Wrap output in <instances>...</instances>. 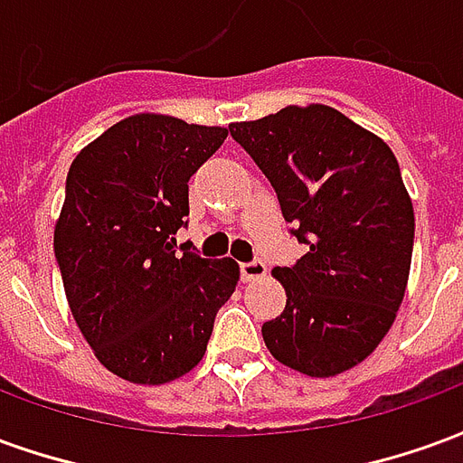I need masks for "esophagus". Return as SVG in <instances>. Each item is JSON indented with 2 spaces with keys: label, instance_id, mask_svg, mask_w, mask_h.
I'll return each mask as SVG.
<instances>
[{
  "label": "esophagus",
  "instance_id": "34e87169",
  "mask_svg": "<svg viewBox=\"0 0 463 463\" xmlns=\"http://www.w3.org/2000/svg\"><path fill=\"white\" fill-rule=\"evenodd\" d=\"M268 272L265 268V262L262 260H250V262H241V275H242V282H252L262 278Z\"/></svg>",
  "mask_w": 463,
  "mask_h": 463
}]
</instances>
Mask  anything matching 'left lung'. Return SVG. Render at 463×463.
<instances>
[{
    "label": "left lung",
    "instance_id": "obj_1",
    "mask_svg": "<svg viewBox=\"0 0 463 463\" xmlns=\"http://www.w3.org/2000/svg\"><path fill=\"white\" fill-rule=\"evenodd\" d=\"M278 193L292 235L310 250L275 268L288 305L262 325L285 367L335 377L369 357L404 300L414 208L387 143L337 109L288 106L231 123Z\"/></svg>",
    "mask_w": 463,
    "mask_h": 463
}]
</instances>
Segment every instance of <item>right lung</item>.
Segmentation results:
<instances>
[{
  "label": "right lung",
  "instance_id": "1",
  "mask_svg": "<svg viewBox=\"0 0 463 463\" xmlns=\"http://www.w3.org/2000/svg\"><path fill=\"white\" fill-rule=\"evenodd\" d=\"M228 128L163 114L114 123L76 156L54 228L66 300L96 359L133 384H165L205 354L241 268L175 248L188 181Z\"/></svg>",
  "mask_w": 463,
  "mask_h": 463
}]
</instances>
